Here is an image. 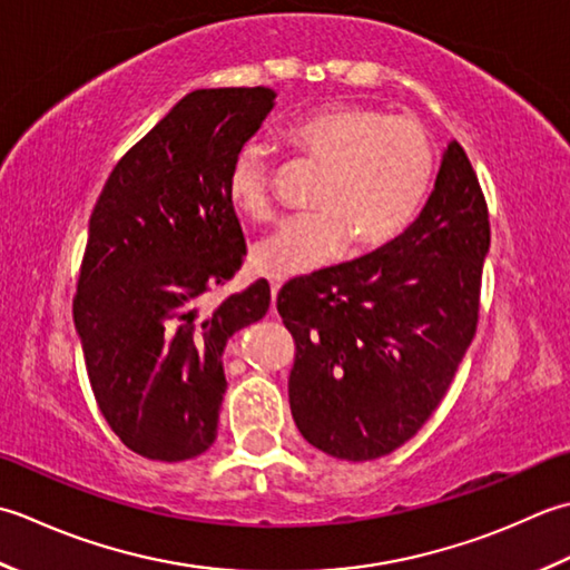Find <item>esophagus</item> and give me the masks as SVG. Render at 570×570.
I'll return each mask as SVG.
<instances>
[{
	"label": "esophagus",
	"mask_w": 570,
	"mask_h": 570,
	"mask_svg": "<svg viewBox=\"0 0 570 570\" xmlns=\"http://www.w3.org/2000/svg\"><path fill=\"white\" fill-rule=\"evenodd\" d=\"M268 283H271V295H273V305H275V297L281 293L283 287V277L281 275H268Z\"/></svg>",
	"instance_id": "esophagus-1"
}]
</instances>
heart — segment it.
Segmentation results:
<instances>
[{"instance_id":"b5f03b06","label":"heart","mask_w":570,"mask_h":570,"mask_svg":"<svg viewBox=\"0 0 570 570\" xmlns=\"http://www.w3.org/2000/svg\"><path fill=\"white\" fill-rule=\"evenodd\" d=\"M287 145L322 171L312 194L315 214L287 220L253 248L255 271L299 275L340 258L346 240L366 253L409 226L433 179L425 127L356 102H330L287 127ZM273 171L263 145H243L228 167L226 189L240 214H275Z\"/></svg>"}]
</instances>
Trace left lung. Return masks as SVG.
Here are the masks:
<instances>
[{
    "label": "left lung",
    "mask_w": 570,
    "mask_h": 570,
    "mask_svg": "<svg viewBox=\"0 0 570 570\" xmlns=\"http://www.w3.org/2000/svg\"><path fill=\"white\" fill-rule=\"evenodd\" d=\"M487 250L484 194L452 139L401 236L281 289L277 312L295 340L289 411L309 445L364 462L421 431L478 330Z\"/></svg>",
    "instance_id": "obj_1"
}]
</instances>
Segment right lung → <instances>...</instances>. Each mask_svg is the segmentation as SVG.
<instances>
[{"label": "right lung", "mask_w": 570, "mask_h": 570, "mask_svg": "<svg viewBox=\"0 0 570 570\" xmlns=\"http://www.w3.org/2000/svg\"><path fill=\"white\" fill-rule=\"evenodd\" d=\"M273 108L263 86L189 92L115 165L90 214L76 332L100 413L147 460L214 445L224 346L271 307L265 281L204 302L246 255L226 177Z\"/></svg>", "instance_id": "add662e5"}]
</instances>
